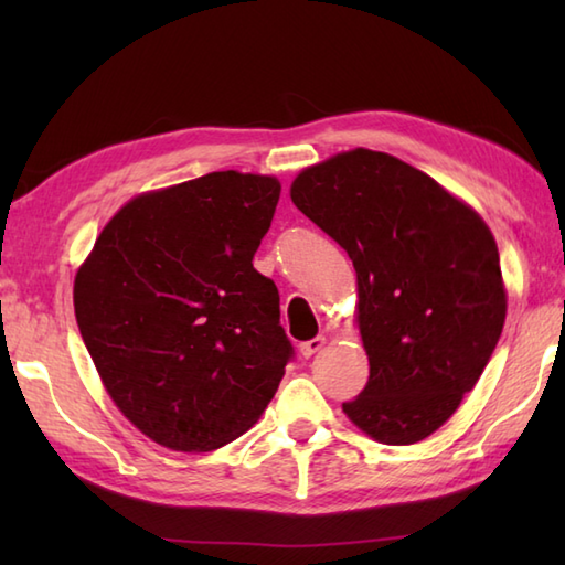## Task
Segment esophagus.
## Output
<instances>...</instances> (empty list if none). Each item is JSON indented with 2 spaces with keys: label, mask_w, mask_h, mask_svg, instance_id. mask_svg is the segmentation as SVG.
<instances>
[{
  "label": "esophagus",
  "mask_w": 565,
  "mask_h": 565,
  "mask_svg": "<svg viewBox=\"0 0 565 565\" xmlns=\"http://www.w3.org/2000/svg\"><path fill=\"white\" fill-rule=\"evenodd\" d=\"M326 344V338H322V334H318V338H313V340H308V342H301V354L308 359V356H313L320 347Z\"/></svg>",
  "instance_id": "34e87169"
}]
</instances>
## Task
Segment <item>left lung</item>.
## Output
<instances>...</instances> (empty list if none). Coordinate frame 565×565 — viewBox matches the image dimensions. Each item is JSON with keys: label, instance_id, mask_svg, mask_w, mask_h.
<instances>
[{"label": "left lung", "instance_id": "8db88e82", "mask_svg": "<svg viewBox=\"0 0 565 565\" xmlns=\"http://www.w3.org/2000/svg\"><path fill=\"white\" fill-rule=\"evenodd\" d=\"M291 199L356 271L369 381L342 411L393 447L429 437L481 379L505 326L488 225L425 172L364 148L308 167Z\"/></svg>", "mask_w": 565, "mask_h": 565}]
</instances>
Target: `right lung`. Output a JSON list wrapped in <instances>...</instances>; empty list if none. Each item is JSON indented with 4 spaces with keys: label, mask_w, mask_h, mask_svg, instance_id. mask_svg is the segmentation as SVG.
<instances>
[{
    "label": "right lung",
    "mask_w": 565,
    "mask_h": 565,
    "mask_svg": "<svg viewBox=\"0 0 565 565\" xmlns=\"http://www.w3.org/2000/svg\"><path fill=\"white\" fill-rule=\"evenodd\" d=\"M281 184L211 172L136 196L75 276V316L130 423L174 451H213L257 423L294 359L279 291L252 267Z\"/></svg>",
    "instance_id": "obj_1"
}]
</instances>
